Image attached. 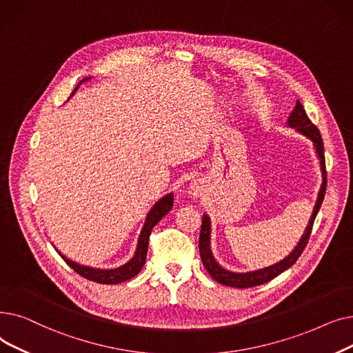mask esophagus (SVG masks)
<instances>
[{
  "instance_id": "esophagus-1",
  "label": "esophagus",
  "mask_w": 353,
  "mask_h": 353,
  "mask_svg": "<svg viewBox=\"0 0 353 353\" xmlns=\"http://www.w3.org/2000/svg\"><path fill=\"white\" fill-rule=\"evenodd\" d=\"M203 192H204L203 182L194 181V182L190 183V194H191V195H194V196H201V195H203Z\"/></svg>"
}]
</instances>
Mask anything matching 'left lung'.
<instances>
[{"mask_svg": "<svg viewBox=\"0 0 353 353\" xmlns=\"http://www.w3.org/2000/svg\"><path fill=\"white\" fill-rule=\"evenodd\" d=\"M288 126L296 129L297 132L301 133V135H305L306 138H309L313 142L317 158H319V161H321V171H322L323 181H322L321 190H319L317 199H316V204H314L312 216L309 220V224L305 230V234L301 236L300 241L297 243L294 250L286 259H283L281 261H279L273 265H268L265 268H260V270L247 272V273H234V272L225 270L224 267H221L220 264L215 261V259L212 256V251H211V243H210V240H211V221H210V216L207 214H204L203 224H201V232H199L201 260H203V264L207 268V272L210 273V276L215 281L224 284V286L237 288V289H247V288L260 286V284H264L267 281L273 280L274 277H277L284 270H288V268H290L297 261V259L301 256V253H303V250H305V247L309 241L314 218H316L319 210H321V205H322L323 198H325V192H326V182L327 181H326L323 141H322V137H321V132H319V129L312 123V121L309 119V116L306 114V110H305L303 105H301L299 100L296 102V106H294L293 112L289 116Z\"/></svg>", "mask_w": 353, "mask_h": 353, "instance_id": "obj_1", "label": "left lung"}]
</instances>
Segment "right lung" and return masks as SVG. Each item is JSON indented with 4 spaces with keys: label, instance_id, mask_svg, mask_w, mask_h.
<instances>
[{
    "label": "right lung",
    "instance_id": "right-lung-1",
    "mask_svg": "<svg viewBox=\"0 0 353 353\" xmlns=\"http://www.w3.org/2000/svg\"><path fill=\"white\" fill-rule=\"evenodd\" d=\"M89 79H83L77 88L74 89V92L79 89V86L81 85L83 81H86ZM73 92V94H74ZM174 205V195L166 194L165 196H162L158 203L152 207L146 215V220L143 224V228L141 231V236L138 240V245H137V251L133 257L123 265L116 267V268H94V267H89V265H83L79 263H74L72 260H69L67 257H64L59 250H56L57 253L63 257V260L69 264L73 270L80 274L81 277H85L88 280L100 283V284H117L122 283L126 280H130L132 277H135L141 270L146 261V253H148V243H149V236L152 228L162 220V216H165L168 212L171 211Z\"/></svg>",
    "mask_w": 353,
    "mask_h": 353
}]
</instances>
